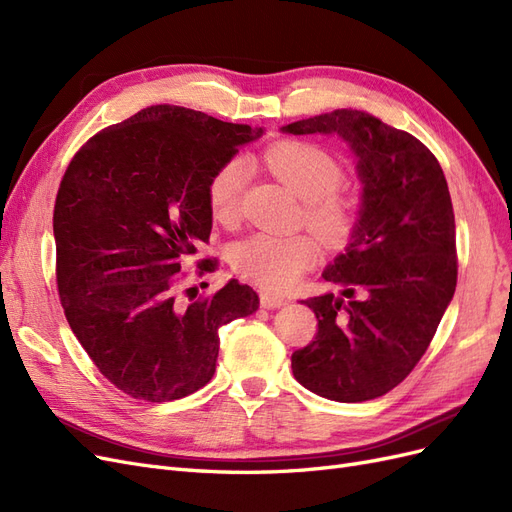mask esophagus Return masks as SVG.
I'll list each match as a JSON object with an SVG mask.
<instances>
[{"instance_id":"1","label":"esophagus","mask_w":512,"mask_h":512,"mask_svg":"<svg viewBox=\"0 0 512 512\" xmlns=\"http://www.w3.org/2000/svg\"><path fill=\"white\" fill-rule=\"evenodd\" d=\"M260 305L267 307V309H275V307H282L284 305V299L277 297V294L273 292H260Z\"/></svg>"}]
</instances>
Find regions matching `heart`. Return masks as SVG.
Returning a JSON list of instances; mask_svg holds the SVG:
<instances>
[{"instance_id":"heart-1","label":"heart","mask_w":512,"mask_h":512,"mask_svg":"<svg viewBox=\"0 0 512 512\" xmlns=\"http://www.w3.org/2000/svg\"><path fill=\"white\" fill-rule=\"evenodd\" d=\"M271 173L305 200L303 218L322 239L339 241L352 230L359 196L344 188V168L329 149L309 141H280L262 153ZM250 168L243 158H230L213 170L207 183L209 211L218 222L232 224L241 213ZM235 267L267 290H286L316 262L318 245L309 235L254 232L232 247Z\"/></svg>"}]
</instances>
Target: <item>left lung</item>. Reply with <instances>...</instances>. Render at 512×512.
Listing matches in <instances>:
<instances>
[{
	"label": "left lung",
	"instance_id": "left-lung-1",
	"mask_svg": "<svg viewBox=\"0 0 512 512\" xmlns=\"http://www.w3.org/2000/svg\"><path fill=\"white\" fill-rule=\"evenodd\" d=\"M282 130L342 136L363 183L346 252L322 273L342 297L305 301L318 333L292 352V374L344 404L382 397L421 361L455 294V213L442 166L412 134L352 108Z\"/></svg>",
	"mask_w": 512,
	"mask_h": 512
}]
</instances>
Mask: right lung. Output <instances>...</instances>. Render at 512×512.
<instances>
[{
	"label": "right lung",
	"instance_id": "obj_1",
	"mask_svg": "<svg viewBox=\"0 0 512 512\" xmlns=\"http://www.w3.org/2000/svg\"><path fill=\"white\" fill-rule=\"evenodd\" d=\"M262 128L158 104L94 134L59 183L53 232L61 307L100 374L151 404L188 397L215 374L222 324L258 294L230 280L177 301L181 269L209 241L207 183ZM218 260L205 258L198 275Z\"/></svg>",
	"mask_w": 512,
	"mask_h": 512
}]
</instances>
